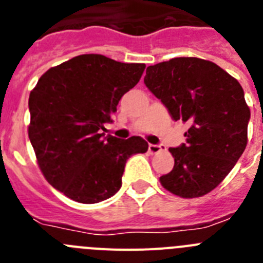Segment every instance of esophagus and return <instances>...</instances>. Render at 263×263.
<instances>
[{
    "label": "esophagus",
    "instance_id": "34e87169",
    "mask_svg": "<svg viewBox=\"0 0 263 263\" xmlns=\"http://www.w3.org/2000/svg\"><path fill=\"white\" fill-rule=\"evenodd\" d=\"M162 150H164L163 145H148V152L152 154H157V153H160Z\"/></svg>",
    "mask_w": 263,
    "mask_h": 263
}]
</instances>
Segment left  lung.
<instances>
[{
	"label": "left lung",
	"instance_id": "left-lung-1",
	"mask_svg": "<svg viewBox=\"0 0 263 263\" xmlns=\"http://www.w3.org/2000/svg\"><path fill=\"white\" fill-rule=\"evenodd\" d=\"M143 81L174 121L191 125L187 142L168 148L175 163L160 183L185 199L208 194L231 173L248 143L250 109L242 87L217 64L199 58L147 67Z\"/></svg>",
	"mask_w": 263,
	"mask_h": 263
}]
</instances>
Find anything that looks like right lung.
Listing matches in <instances>:
<instances>
[{
	"instance_id": "obj_1",
	"label": "right lung",
	"mask_w": 263,
	"mask_h": 263,
	"mask_svg": "<svg viewBox=\"0 0 263 263\" xmlns=\"http://www.w3.org/2000/svg\"><path fill=\"white\" fill-rule=\"evenodd\" d=\"M141 63L87 53L41 76L29 97V138L47 182L72 200H106L122 184L126 160L146 153L141 137H104L118 101L139 81Z\"/></svg>"
}]
</instances>
